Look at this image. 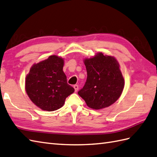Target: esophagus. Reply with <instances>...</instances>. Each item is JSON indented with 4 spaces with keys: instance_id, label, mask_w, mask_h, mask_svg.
I'll return each instance as SVG.
<instances>
[{
    "instance_id": "obj_1",
    "label": "esophagus",
    "mask_w": 157,
    "mask_h": 157,
    "mask_svg": "<svg viewBox=\"0 0 157 157\" xmlns=\"http://www.w3.org/2000/svg\"><path fill=\"white\" fill-rule=\"evenodd\" d=\"M74 89H75V92H78V89H79L78 85H74Z\"/></svg>"
}]
</instances>
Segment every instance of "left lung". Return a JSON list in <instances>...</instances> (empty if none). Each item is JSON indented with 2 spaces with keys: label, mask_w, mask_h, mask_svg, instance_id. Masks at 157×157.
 Returning <instances> with one entry per match:
<instances>
[{
  "label": "left lung",
  "mask_w": 157,
  "mask_h": 157,
  "mask_svg": "<svg viewBox=\"0 0 157 157\" xmlns=\"http://www.w3.org/2000/svg\"><path fill=\"white\" fill-rule=\"evenodd\" d=\"M83 62L87 76L84 86L78 92L79 96L94 110L110 106L121 96L124 87L118 61L100 52Z\"/></svg>",
  "instance_id": "obj_1"
}]
</instances>
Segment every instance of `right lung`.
I'll list each match as a JSON object with an SVG mask.
<instances>
[{
	"label": "right lung",
	"mask_w": 157,
	"mask_h": 157,
	"mask_svg": "<svg viewBox=\"0 0 157 157\" xmlns=\"http://www.w3.org/2000/svg\"><path fill=\"white\" fill-rule=\"evenodd\" d=\"M64 60L57 56L33 65L25 79L30 100L43 110L54 111L63 106L66 98L74 92L63 71Z\"/></svg>",
	"instance_id": "1"
}]
</instances>
